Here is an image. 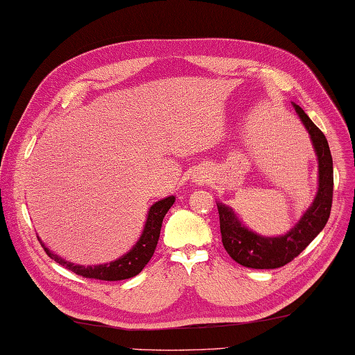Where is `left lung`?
I'll list each match as a JSON object with an SVG mask.
<instances>
[{"label":"left lung","instance_id":"8db88e82","mask_svg":"<svg viewBox=\"0 0 355 355\" xmlns=\"http://www.w3.org/2000/svg\"><path fill=\"white\" fill-rule=\"evenodd\" d=\"M295 112L311 135L318 157V192L313 202L285 235L266 237L244 226L231 207L217 202L222 243L228 255L243 267L279 268L298 257L329 220L333 201V159L324 133L298 105Z\"/></svg>","mask_w":355,"mask_h":355}]
</instances>
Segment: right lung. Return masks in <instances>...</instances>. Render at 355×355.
I'll use <instances>...</instances> for the list:
<instances>
[{
  "instance_id": "right-lung-1",
  "label": "right lung",
  "mask_w": 355,
  "mask_h": 355,
  "mask_svg": "<svg viewBox=\"0 0 355 355\" xmlns=\"http://www.w3.org/2000/svg\"><path fill=\"white\" fill-rule=\"evenodd\" d=\"M174 202H175V196L163 198L160 201L154 202L148 210L147 220H145L144 231L141 234L139 240L136 241L135 246L129 252L124 253L123 257H120L115 261L107 262V264H100V266L73 264V262L66 261L61 257L55 255V253L51 252L46 246H44L40 237L37 239L51 259L58 262L60 266L66 267L67 270L76 272L79 276H84L88 279H98V280H111V282L130 279L136 275H139L142 268L148 264V261L151 259L153 253L157 246L163 217L166 216L169 208Z\"/></svg>"
}]
</instances>
